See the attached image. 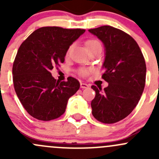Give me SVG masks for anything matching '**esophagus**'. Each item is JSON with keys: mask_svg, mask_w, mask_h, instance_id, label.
Segmentation results:
<instances>
[{"mask_svg": "<svg viewBox=\"0 0 159 159\" xmlns=\"http://www.w3.org/2000/svg\"><path fill=\"white\" fill-rule=\"evenodd\" d=\"M80 85H81V89H88V88H89V84H85V83H83V82H81V84H80Z\"/></svg>", "mask_w": 159, "mask_h": 159, "instance_id": "obj_1", "label": "esophagus"}]
</instances>
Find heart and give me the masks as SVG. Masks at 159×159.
<instances>
[{
    "label": "heart",
    "instance_id": "1",
    "mask_svg": "<svg viewBox=\"0 0 159 159\" xmlns=\"http://www.w3.org/2000/svg\"><path fill=\"white\" fill-rule=\"evenodd\" d=\"M99 45H101L100 43H99L98 41L95 39H90L85 42L86 48H87L88 51L90 49L93 48H95V47H97V46H99ZM70 51V47L68 49V51H67V54H66L67 56L69 54ZM78 73H79L81 75H85L86 74L88 73V70L86 69H84V68H81V69L78 70Z\"/></svg>",
    "mask_w": 159,
    "mask_h": 159
}]
</instances>
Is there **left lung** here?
Instances as JSON below:
<instances>
[{"label":"left lung","mask_w":159,"mask_h":159,"mask_svg":"<svg viewBox=\"0 0 159 159\" xmlns=\"http://www.w3.org/2000/svg\"><path fill=\"white\" fill-rule=\"evenodd\" d=\"M105 47L103 90L92 85V115L98 121L112 124L124 119L135 108L145 89L146 65L137 42L125 32L111 26L89 30Z\"/></svg>","instance_id":"8db88e82"}]
</instances>
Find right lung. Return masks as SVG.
I'll list each match as a JSON object with an SVG mask.
<instances>
[{
    "mask_svg": "<svg viewBox=\"0 0 159 159\" xmlns=\"http://www.w3.org/2000/svg\"><path fill=\"white\" fill-rule=\"evenodd\" d=\"M84 29L59 27L38 28L24 41L13 65V82L20 103L34 118L50 121L65 113L68 99L77 92L80 83L68 77L59 82L51 70L65 61L69 47Z\"/></svg>",
    "mask_w": 159,
    "mask_h": 159,
    "instance_id": "add662e5",
    "label": "right lung"
}]
</instances>
